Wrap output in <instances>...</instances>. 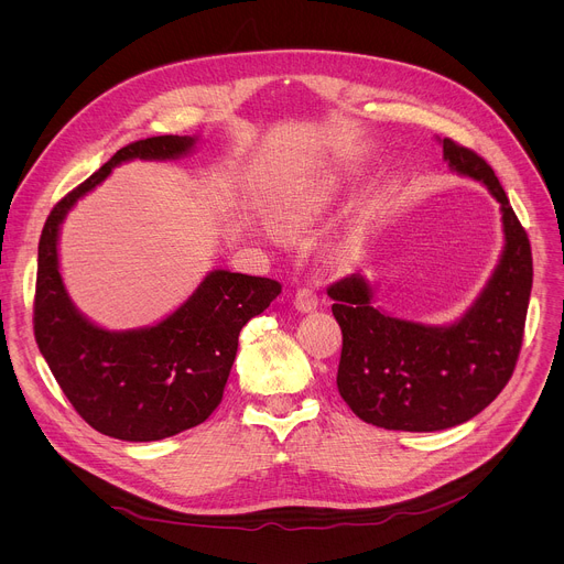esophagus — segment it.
I'll list each match as a JSON object with an SVG mask.
<instances>
[{"instance_id":"1","label":"esophagus","mask_w":564,"mask_h":564,"mask_svg":"<svg viewBox=\"0 0 564 564\" xmlns=\"http://www.w3.org/2000/svg\"><path fill=\"white\" fill-rule=\"evenodd\" d=\"M294 305L301 312H310V310H314L318 305V296H316V292L312 288H299L296 294H294Z\"/></svg>"}]
</instances>
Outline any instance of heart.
I'll use <instances>...</instances> for the list:
<instances>
[{
  "label": "heart",
  "mask_w": 564,
  "mask_h": 564,
  "mask_svg": "<svg viewBox=\"0 0 564 564\" xmlns=\"http://www.w3.org/2000/svg\"><path fill=\"white\" fill-rule=\"evenodd\" d=\"M318 209H321V200H314V198L312 200H299V203H294L285 209L283 218L290 225H305L307 220H312L318 214Z\"/></svg>",
  "instance_id": "1"
}]
</instances>
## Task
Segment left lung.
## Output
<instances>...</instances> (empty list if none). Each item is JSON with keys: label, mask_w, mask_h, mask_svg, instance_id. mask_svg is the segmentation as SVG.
Here are the masks:
<instances>
[{"label": "left lung", "mask_w": 564, "mask_h": 564, "mask_svg": "<svg viewBox=\"0 0 564 564\" xmlns=\"http://www.w3.org/2000/svg\"><path fill=\"white\" fill-rule=\"evenodd\" d=\"M444 158L502 205L505 254L475 305L457 324L431 328L372 307L357 274L328 288L344 335L339 394L359 420L388 431L431 433L468 422L509 383L522 348L533 283L527 229L485 158L451 138Z\"/></svg>", "instance_id": "8db88e82"}]
</instances>
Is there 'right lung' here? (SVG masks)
I'll use <instances>...</instances> for the list:
<instances>
[{"instance_id":"1","label":"right lung","mask_w":564,"mask_h":564,"mask_svg":"<svg viewBox=\"0 0 564 564\" xmlns=\"http://www.w3.org/2000/svg\"><path fill=\"white\" fill-rule=\"evenodd\" d=\"M194 138L155 135L131 142L51 209L37 248L33 330L75 413L98 433L153 442L203 424L220 404L238 335L279 294L281 283L227 270L212 272L158 326L109 333L79 314L57 270V229L73 203L131 158H174Z\"/></svg>"}]
</instances>
